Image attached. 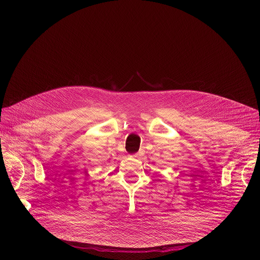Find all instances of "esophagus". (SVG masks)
I'll list each match as a JSON object with an SVG mask.
<instances>
[{"instance_id": "1", "label": "esophagus", "mask_w": 260, "mask_h": 260, "mask_svg": "<svg viewBox=\"0 0 260 260\" xmlns=\"http://www.w3.org/2000/svg\"><path fill=\"white\" fill-rule=\"evenodd\" d=\"M134 157H135L136 159H138V158H139V155H134Z\"/></svg>"}]
</instances>
